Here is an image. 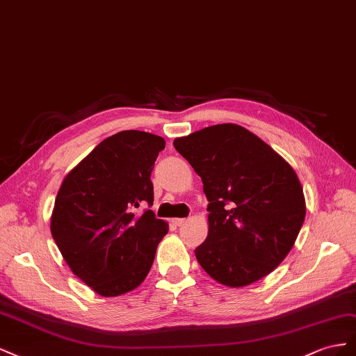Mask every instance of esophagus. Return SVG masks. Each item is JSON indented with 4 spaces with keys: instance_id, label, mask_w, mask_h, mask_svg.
<instances>
[{
    "instance_id": "obj_1",
    "label": "esophagus",
    "mask_w": 356,
    "mask_h": 356,
    "mask_svg": "<svg viewBox=\"0 0 356 356\" xmlns=\"http://www.w3.org/2000/svg\"><path fill=\"white\" fill-rule=\"evenodd\" d=\"M172 223H175L176 227H180V225H184V223H186V219H184V218H176V219H172Z\"/></svg>"
}]
</instances>
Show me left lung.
Listing matches in <instances>:
<instances>
[{"instance_id": "8db88e82", "label": "left lung", "mask_w": 356, "mask_h": 356, "mask_svg": "<svg viewBox=\"0 0 356 356\" xmlns=\"http://www.w3.org/2000/svg\"><path fill=\"white\" fill-rule=\"evenodd\" d=\"M202 180L209 236L195 249L210 277L240 288L267 276L292 249L306 218L296 171L267 143L236 124L175 140Z\"/></svg>"}]
</instances>
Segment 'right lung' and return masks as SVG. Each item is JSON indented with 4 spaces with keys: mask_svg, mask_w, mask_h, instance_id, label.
I'll list each match as a JSON object with an SVG mask.
<instances>
[{
    "mask_svg": "<svg viewBox=\"0 0 356 356\" xmlns=\"http://www.w3.org/2000/svg\"><path fill=\"white\" fill-rule=\"evenodd\" d=\"M165 140L120 131L90 152L64 179L50 231L76 276L103 297L136 289L147 276L168 223L154 204L150 175Z\"/></svg>",
    "mask_w": 356,
    "mask_h": 356,
    "instance_id": "1",
    "label": "right lung"
}]
</instances>
